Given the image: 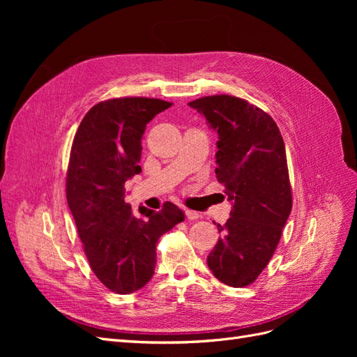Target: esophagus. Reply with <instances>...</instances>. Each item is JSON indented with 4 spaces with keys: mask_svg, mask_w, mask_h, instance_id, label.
I'll list each match as a JSON object with an SVG mask.
<instances>
[{
    "mask_svg": "<svg viewBox=\"0 0 357 357\" xmlns=\"http://www.w3.org/2000/svg\"><path fill=\"white\" fill-rule=\"evenodd\" d=\"M185 214H186V219L188 220H195V219H198L199 218V214L197 213V211H193V210H185Z\"/></svg>",
    "mask_w": 357,
    "mask_h": 357,
    "instance_id": "1",
    "label": "esophagus"
}]
</instances>
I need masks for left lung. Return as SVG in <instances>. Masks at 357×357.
Instances as JSON below:
<instances>
[{"mask_svg":"<svg viewBox=\"0 0 357 357\" xmlns=\"http://www.w3.org/2000/svg\"><path fill=\"white\" fill-rule=\"evenodd\" d=\"M189 105L219 134L215 176L232 202L207 264L222 283L244 287L271 261L291 210L283 137L271 116L236 96H202Z\"/></svg>","mask_w":357,"mask_h":357,"instance_id":"obj_1","label":"left lung"}]
</instances>
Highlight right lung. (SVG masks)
I'll return each instance as SVG.
<instances>
[{
  "label": "right lung",
  "mask_w": 357,
  "mask_h": 357,
  "mask_svg": "<svg viewBox=\"0 0 357 357\" xmlns=\"http://www.w3.org/2000/svg\"><path fill=\"white\" fill-rule=\"evenodd\" d=\"M156 98H113L95 104L74 135L67 201L83 250L100 282L114 294H132L155 274L156 243L185 220L176 204L160 211L125 202V183L142 172L146 125L171 107Z\"/></svg>",
  "instance_id": "obj_1"
}]
</instances>
